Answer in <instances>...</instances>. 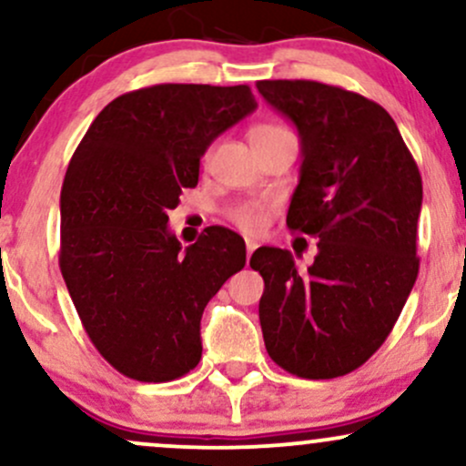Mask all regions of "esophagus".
<instances>
[{"instance_id":"esophagus-1","label":"esophagus","mask_w":466,"mask_h":466,"mask_svg":"<svg viewBox=\"0 0 466 466\" xmlns=\"http://www.w3.org/2000/svg\"><path fill=\"white\" fill-rule=\"evenodd\" d=\"M245 245H248V263H249V256L254 254V249L258 248V243H256V240H248V243H245Z\"/></svg>"}]
</instances>
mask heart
<instances>
[{
  "label": "heart",
  "mask_w": 466,
  "mask_h": 466,
  "mask_svg": "<svg viewBox=\"0 0 466 466\" xmlns=\"http://www.w3.org/2000/svg\"><path fill=\"white\" fill-rule=\"evenodd\" d=\"M287 129L282 125H274V122H265V125H256L249 131V140L256 142L260 137L276 136V133H285ZM267 217H269V203L265 201H245L240 206L229 210V218L234 226H238L248 234H260L267 226Z\"/></svg>",
  "instance_id": "heart-1"
}]
</instances>
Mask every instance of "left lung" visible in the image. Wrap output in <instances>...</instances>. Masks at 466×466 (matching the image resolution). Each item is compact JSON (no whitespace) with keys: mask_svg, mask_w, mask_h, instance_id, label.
Segmentation results:
<instances>
[{"mask_svg":"<svg viewBox=\"0 0 466 466\" xmlns=\"http://www.w3.org/2000/svg\"><path fill=\"white\" fill-rule=\"evenodd\" d=\"M256 87L300 136L287 226L319 240L307 271L287 249L251 254V269L265 280V349L296 377L335 379L379 350L419 276V166L397 122L360 94L318 80Z\"/></svg>","mask_w":466,"mask_h":466,"instance_id":"8db88e82","label":"left lung"}]
</instances>
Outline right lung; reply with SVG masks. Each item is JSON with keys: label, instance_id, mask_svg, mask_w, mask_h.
Instances as JSON below:
<instances>
[{"label": "right lung", "instance_id": "obj_1", "mask_svg": "<svg viewBox=\"0 0 466 466\" xmlns=\"http://www.w3.org/2000/svg\"><path fill=\"white\" fill-rule=\"evenodd\" d=\"M248 85H153L96 116L61 188V265L85 333L117 372L162 383L201 360V315L245 267V240L168 229L212 142L256 109Z\"/></svg>", "mask_w": 466, "mask_h": 466}]
</instances>
